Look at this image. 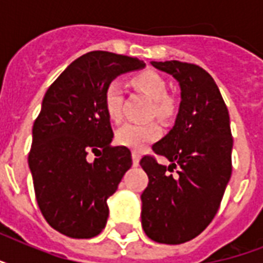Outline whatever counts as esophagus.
Returning <instances> with one entry per match:
<instances>
[{"label":"esophagus","instance_id":"esophagus-1","mask_svg":"<svg viewBox=\"0 0 263 263\" xmlns=\"http://www.w3.org/2000/svg\"><path fill=\"white\" fill-rule=\"evenodd\" d=\"M140 161V154L138 152H132V164L134 166H138Z\"/></svg>","mask_w":263,"mask_h":263}]
</instances>
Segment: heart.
Segmentation results:
<instances>
[{"instance_id": "b5f03b06", "label": "heart", "mask_w": 263, "mask_h": 263, "mask_svg": "<svg viewBox=\"0 0 263 263\" xmlns=\"http://www.w3.org/2000/svg\"><path fill=\"white\" fill-rule=\"evenodd\" d=\"M131 84L150 99H153V113L161 119H168L175 111V99L166 94V82L160 73L143 71L131 78ZM105 110L111 121H120L123 117V88L119 82H111L103 94ZM161 135V128L157 123L136 124L127 123L116 132V142L125 147L140 152L146 144L152 143Z\"/></svg>"}]
</instances>
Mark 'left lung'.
Here are the masks:
<instances>
[{
  "mask_svg": "<svg viewBox=\"0 0 263 263\" xmlns=\"http://www.w3.org/2000/svg\"><path fill=\"white\" fill-rule=\"evenodd\" d=\"M179 82L181 102L175 125L140 160L148 176L142 199V227L152 240L181 245L206 229L216 216L232 173L229 113L216 82L203 68L180 61H152ZM176 175H172L173 169Z\"/></svg>",
  "mask_w": 263,
  "mask_h": 263,
  "instance_id": "1",
  "label": "left lung"
}]
</instances>
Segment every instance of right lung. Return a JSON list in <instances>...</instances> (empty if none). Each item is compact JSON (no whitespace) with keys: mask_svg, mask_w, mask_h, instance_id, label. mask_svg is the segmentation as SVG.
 <instances>
[{"mask_svg":"<svg viewBox=\"0 0 263 263\" xmlns=\"http://www.w3.org/2000/svg\"><path fill=\"white\" fill-rule=\"evenodd\" d=\"M144 67L135 57L90 51L68 65L43 97L28 165L45 220L65 236L90 239L106 225V200L132 158L125 146L110 144L103 94L119 75ZM90 151L97 156L92 163L87 160Z\"/></svg>","mask_w":263,"mask_h":263,"instance_id":"add662e5","label":"right lung"}]
</instances>
